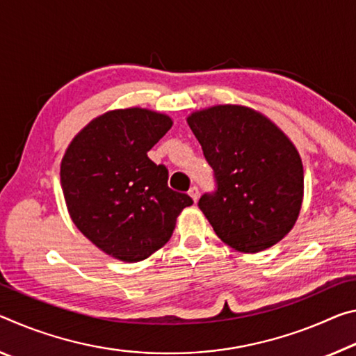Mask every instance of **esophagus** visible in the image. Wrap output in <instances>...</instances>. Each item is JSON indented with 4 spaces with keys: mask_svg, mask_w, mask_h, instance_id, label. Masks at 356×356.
<instances>
[{
    "mask_svg": "<svg viewBox=\"0 0 356 356\" xmlns=\"http://www.w3.org/2000/svg\"><path fill=\"white\" fill-rule=\"evenodd\" d=\"M189 195H191V199L194 200V202H197L199 200V188H197V186H192V188L189 189Z\"/></svg>",
    "mask_w": 356,
    "mask_h": 356,
    "instance_id": "obj_1",
    "label": "esophagus"
}]
</instances>
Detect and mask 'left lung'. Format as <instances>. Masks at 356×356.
<instances>
[{"label": "left lung", "mask_w": 356, "mask_h": 356, "mask_svg": "<svg viewBox=\"0 0 356 356\" xmlns=\"http://www.w3.org/2000/svg\"><path fill=\"white\" fill-rule=\"evenodd\" d=\"M218 191L199 200L213 230L240 252L275 246L293 229L305 197L298 149L257 110L218 104L188 115Z\"/></svg>", "instance_id": "1"}]
</instances>
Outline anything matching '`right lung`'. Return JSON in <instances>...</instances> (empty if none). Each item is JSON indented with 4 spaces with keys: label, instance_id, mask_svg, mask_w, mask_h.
<instances>
[{
    "label": "right lung",
    "instance_id": "right-lung-1",
    "mask_svg": "<svg viewBox=\"0 0 356 356\" xmlns=\"http://www.w3.org/2000/svg\"><path fill=\"white\" fill-rule=\"evenodd\" d=\"M173 120L149 108L108 110L67 145L61 189L75 227L108 257L142 261L170 240L192 199L167 186L165 165L148 151Z\"/></svg>",
    "mask_w": 356,
    "mask_h": 356
}]
</instances>
